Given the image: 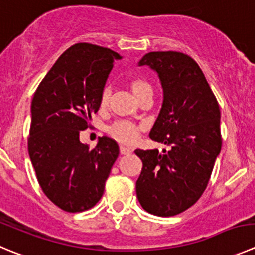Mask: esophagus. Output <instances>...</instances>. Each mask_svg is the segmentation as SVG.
I'll return each instance as SVG.
<instances>
[{"instance_id": "34e87169", "label": "esophagus", "mask_w": 255, "mask_h": 255, "mask_svg": "<svg viewBox=\"0 0 255 255\" xmlns=\"http://www.w3.org/2000/svg\"><path fill=\"white\" fill-rule=\"evenodd\" d=\"M120 152H121V154H129V153H132V149L128 148V147L121 146L120 147Z\"/></svg>"}]
</instances>
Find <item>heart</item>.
Listing matches in <instances>:
<instances>
[{
	"instance_id": "obj_1",
	"label": "heart",
	"mask_w": 255,
	"mask_h": 255,
	"mask_svg": "<svg viewBox=\"0 0 255 255\" xmlns=\"http://www.w3.org/2000/svg\"><path fill=\"white\" fill-rule=\"evenodd\" d=\"M129 87L139 101L147 97V95L153 94L152 85L143 78H132L129 80ZM109 98H111V90H109L108 87L103 88L101 92V98H99V104H101L102 108H106L108 106ZM141 130L142 126L126 120L116 121L107 128V132H108L112 138L126 144H130L137 141Z\"/></svg>"
}]
</instances>
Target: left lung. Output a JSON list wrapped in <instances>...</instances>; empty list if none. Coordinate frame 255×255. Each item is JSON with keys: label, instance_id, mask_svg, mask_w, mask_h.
Segmentation results:
<instances>
[{"label": "left lung", "instance_id": "obj_1", "mask_svg": "<svg viewBox=\"0 0 255 255\" xmlns=\"http://www.w3.org/2000/svg\"><path fill=\"white\" fill-rule=\"evenodd\" d=\"M139 65L156 70L163 88L149 138L171 149H135L143 165L135 192L149 214L173 216L191 208L208 186L223 142L220 108L200 66L184 52H148Z\"/></svg>", "mask_w": 255, "mask_h": 255}]
</instances>
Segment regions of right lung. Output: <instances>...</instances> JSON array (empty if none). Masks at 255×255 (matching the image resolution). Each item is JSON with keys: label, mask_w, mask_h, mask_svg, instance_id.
<instances>
[{"label": "right lung", "mask_w": 255, "mask_h": 255, "mask_svg": "<svg viewBox=\"0 0 255 255\" xmlns=\"http://www.w3.org/2000/svg\"><path fill=\"white\" fill-rule=\"evenodd\" d=\"M121 59L108 47L73 45L45 75L31 102V163L47 199L68 213L98 203L120 153L114 139L104 135L89 148L80 143L79 133L90 127L114 60Z\"/></svg>", "instance_id": "obj_1"}]
</instances>
